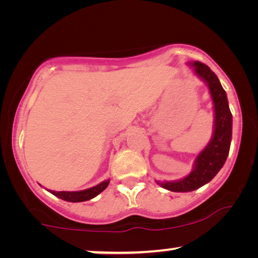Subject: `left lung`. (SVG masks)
<instances>
[{
    "label": "left lung",
    "mask_w": 258,
    "mask_h": 258,
    "mask_svg": "<svg viewBox=\"0 0 258 258\" xmlns=\"http://www.w3.org/2000/svg\"><path fill=\"white\" fill-rule=\"evenodd\" d=\"M195 74L209 87L215 109V129L208 146L197 155L194 170L184 178L172 182H157L164 189L175 192L192 191L209 183L227 161L231 143L232 115L229 109L227 94L216 74L199 61L190 62Z\"/></svg>",
    "instance_id": "8db88e82"
}]
</instances>
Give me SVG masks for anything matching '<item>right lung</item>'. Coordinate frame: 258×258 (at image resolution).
I'll return each mask as SVG.
<instances>
[{
  "label": "right lung",
  "instance_id": "add662e5",
  "mask_svg": "<svg viewBox=\"0 0 258 258\" xmlns=\"http://www.w3.org/2000/svg\"><path fill=\"white\" fill-rule=\"evenodd\" d=\"M109 184V179L103 181L100 184L93 186V188L81 190V191H54V190H49L52 195H55L58 199L67 202H84V201H89L94 197H96L98 194H101L103 190L107 188Z\"/></svg>",
  "mask_w": 258,
  "mask_h": 258
}]
</instances>
